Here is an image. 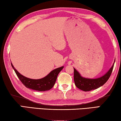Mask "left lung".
I'll list each match as a JSON object with an SVG mask.
<instances>
[{
    "label": "left lung",
    "instance_id": "left-lung-1",
    "mask_svg": "<svg viewBox=\"0 0 121 121\" xmlns=\"http://www.w3.org/2000/svg\"><path fill=\"white\" fill-rule=\"evenodd\" d=\"M115 61V59L112 66L105 74L96 79H89L82 77L79 72L74 68V81L76 86L84 91H89L103 86L107 81L111 75Z\"/></svg>",
    "mask_w": 121,
    "mask_h": 121
}]
</instances>
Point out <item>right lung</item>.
I'll list each match as a JSON object with an SVG mask.
<instances>
[{"label":"right lung","instance_id":"add662e5","mask_svg":"<svg viewBox=\"0 0 121 121\" xmlns=\"http://www.w3.org/2000/svg\"><path fill=\"white\" fill-rule=\"evenodd\" d=\"M11 65L13 69L15 72L17 76L20 80V81L22 82V83L26 88L38 91H45L51 89L56 82L59 73L64 68V66H62L55 69L51 71L45 77L41 79H32L21 74L14 68L12 63H11Z\"/></svg>","mask_w":121,"mask_h":121}]
</instances>
